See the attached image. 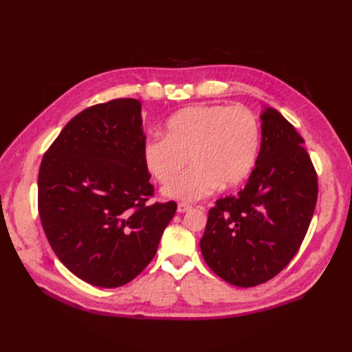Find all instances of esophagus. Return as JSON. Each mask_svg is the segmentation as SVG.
<instances>
[{"mask_svg":"<svg viewBox=\"0 0 352 352\" xmlns=\"http://www.w3.org/2000/svg\"><path fill=\"white\" fill-rule=\"evenodd\" d=\"M190 208H191V206L187 204V202H179L177 211H178V212H187Z\"/></svg>","mask_w":352,"mask_h":352,"instance_id":"obj_1","label":"esophagus"}]
</instances>
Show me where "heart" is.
I'll list each match as a JSON object with an SVG mask.
<instances>
[{"label":"heart","instance_id":"heart-1","mask_svg":"<svg viewBox=\"0 0 352 352\" xmlns=\"http://www.w3.org/2000/svg\"><path fill=\"white\" fill-rule=\"evenodd\" d=\"M260 125L244 105H192L177 111L164 125V137L148 138L142 148L146 170L160 182L173 177L188 162L193 166L166 184L164 192L194 201L218 187L241 184L256 160Z\"/></svg>","mask_w":352,"mask_h":352}]
</instances>
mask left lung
Instances as JSON below:
<instances>
[{"mask_svg": "<svg viewBox=\"0 0 352 352\" xmlns=\"http://www.w3.org/2000/svg\"><path fill=\"white\" fill-rule=\"evenodd\" d=\"M261 120V148L247 186L215 201L199 241L208 267L243 288L267 283L289 264L318 198L304 138L274 108H265Z\"/></svg>", "mask_w": 352, "mask_h": 352, "instance_id": "obj_1", "label": "left lung"}]
</instances>
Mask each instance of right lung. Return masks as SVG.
<instances>
[{
    "label": "right lung",
    "instance_id": "add662e5",
    "mask_svg": "<svg viewBox=\"0 0 352 352\" xmlns=\"http://www.w3.org/2000/svg\"><path fill=\"white\" fill-rule=\"evenodd\" d=\"M141 102L117 98L74 117L44 154L38 212L58 260L82 281L117 288L151 263L174 201L154 197Z\"/></svg>",
    "mask_w": 352,
    "mask_h": 352
}]
</instances>
